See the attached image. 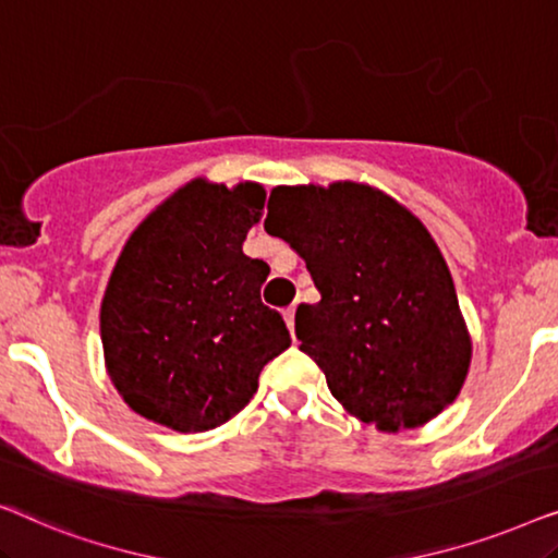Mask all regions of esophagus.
Here are the masks:
<instances>
[{
    "label": "esophagus",
    "mask_w": 558,
    "mask_h": 558,
    "mask_svg": "<svg viewBox=\"0 0 558 558\" xmlns=\"http://www.w3.org/2000/svg\"><path fill=\"white\" fill-rule=\"evenodd\" d=\"M294 315H296V304H289V307L284 310V319H287L289 330H294Z\"/></svg>",
    "instance_id": "obj_1"
}]
</instances>
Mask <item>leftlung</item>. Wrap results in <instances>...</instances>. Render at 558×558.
<instances>
[{"label": "left lung", "instance_id": "obj_1", "mask_svg": "<svg viewBox=\"0 0 558 558\" xmlns=\"http://www.w3.org/2000/svg\"><path fill=\"white\" fill-rule=\"evenodd\" d=\"M266 233L304 258L323 294L294 317L327 388L384 432L429 422L468 376L470 338L437 243L368 185L274 187Z\"/></svg>", "mask_w": 558, "mask_h": 558}]
</instances>
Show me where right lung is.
I'll list each match as a JSON object with an SVG mask.
<instances>
[{
    "mask_svg": "<svg viewBox=\"0 0 558 558\" xmlns=\"http://www.w3.org/2000/svg\"><path fill=\"white\" fill-rule=\"evenodd\" d=\"M266 193L195 180L132 233L101 304L106 368L136 414L208 432L251 401L258 373L292 345L262 302L269 266L243 254Z\"/></svg>",
    "mask_w": 558,
    "mask_h": 558,
    "instance_id": "obj_1",
    "label": "right lung"
}]
</instances>
